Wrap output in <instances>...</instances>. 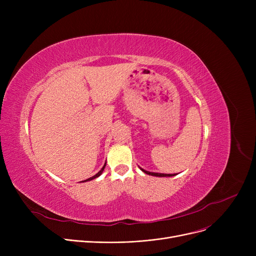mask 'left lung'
<instances>
[{
  "label": "left lung",
  "instance_id": "left-lung-1",
  "mask_svg": "<svg viewBox=\"0 0 256 256\" xmlns=\"http://www.w3.org/2000/svg\"><path fill=\"white\" fill-rule=\"evenodd\" d=\"M144 173H146V174H148V176H160V178H166V176H176V174H165V173H156V172H150V171H146V170H144V169H142V168H140Z\"/></svg>",
  "mask_w": 256,
  "mask_h": 256
}]
</instances>
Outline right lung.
<instances>
[{
    "label": "right lung",
    "instance_id": "obj_1",
    "mask_svg": "<svg viewBox=\"0 0 256 256\" xmlns=\"http://www.w3.org/2000/svg\"><path fill=\"white\" fill-rule=\"evenodd\" d=\"M104 167H106V163H104V167L100 169V171H98L96 174V176H93L92 178H87L86 180H83V182H88V180H94V178H98L100 176V174L102 173V171H104Z\"/></svg>",
    "mask_w": 256,
    "mask_h": 256
}]
</instances>
